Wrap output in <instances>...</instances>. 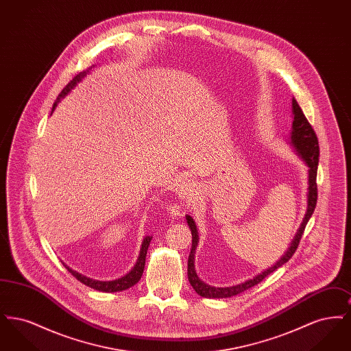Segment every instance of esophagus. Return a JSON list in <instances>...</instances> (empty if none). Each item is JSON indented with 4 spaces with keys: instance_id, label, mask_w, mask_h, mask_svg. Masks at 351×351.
<instances>
[{
    "instance_id": "obj_1",
    "label": "esophagus",
    "mask_w": 351,
    "mask_h": 351,
    "mask_svg": "<svg viewBox=\"0 0 351 351\" xmlns=\"http://www.w3.org/2000/svg\"><path fill=\"white\" fill-rule=\"evenodd\" d=\"M200 192V185L193 180H188V182H184L182 188H180V195H182V199L183 201H189L196 199V196L199 195Z\"/></svg>"
}]
</instances>
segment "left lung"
Wrapping results in <instances>:
<instances>
[{
  "instance_id": "left-lung-1",
  "label": "left lung",
  "mask_w": 351,
  "mask_h": 351,
  "mask_svg": "<svg viewBox=\"0 0 351 351\" xmlns=\"http://www.w3.org/2000/svg\"><path fill=\"white\" fill-rule=\"evenodd\" d=\"M292 129L289 134V145L293 147L295 152L300 156L304 160V163L308 167V193H306V212L304 219L301 222L300 228L298 230V233L295 235V238L292 239L288 250L284 252L283 256L272 266L267 268L266 271L258 274L256 276H254L252 279H249L243 283L232 285V287H212L204 283L200 278L197 276L196 268H195V254H196V247L199 245V232L196 228V223L193 221V218L191 216H186V222L188 226L191 229L192 233V249L191 254L188 258V280L191 285L193 287V289L197 292V295H200L202 298H209V299H225V298H232L235 296L246 289H249L251 287L261 283L266 276H268L271 272H274L275 269L283 266L284 263H287L292 255L295 254V251L298 249L299 243H300L301 237L304 233V229L309 221V218L312 217L316 204H317V183H316V178H317L318 167V156H319V149H318L317 135L315 133V130L312 129L311 123L308 122V119L304 116L302 110H301L298 101L295 100V97L292 99Z\"/></svg>"
}]
</instances>
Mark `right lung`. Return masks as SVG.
<instances>
[{
  "label": "right lung",
  "mask_w": 351,
  "mask_h": 351,
  "mask_svg": "<svg viewBox=\"0 0 351 351\" xmlns=\"http://www.w3.org/2000/svg\"><path fill=\"white\" fill-rule=\"evenodd\" d=\"M89 69H92V67L88 68L86 71H83L80 73H77L69 83L63 88V90L59 93L58 99L53 102V106H52V112L55 110V108L58 106V104L60 102L62 99H64L67 96L68 93L77 85V83H80L83 80L84 77L86 76V73L89 72ZM151 238L152 237H145L143 242H142V247H141V252H139V256L136 259V263L135 266L132 268V271L129 274H126L125 276L116 279V280H109V282H101V280H95V279H90V278H86L82 274L71 269L67 267V265H64V267L67 268L68 271L82 283L85 284L86 287H90L96 291H101V292H118V291H125L130 287H133L134 284L138 283L142 274H143V269H145V263H146V255H147V250H149V246H150Z\"/></svg>",
  "instance_id": "obj_1"
}]
</instances>
